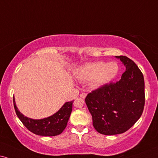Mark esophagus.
<instances>
[{"instance_id": "1", "label": "esophagus", "mask_w": 158, "mask_h": 158, "mask_svg": "<svg viewBox=\"0 0 158 158\" xmlns=\"http://www.w3.org/2000/svg\"><path fill=\"white\" fill-rule=\"evenodd\" d=\"M86 96H87V94L86 93H81L80 95V97L81 98H85Z\"/></svg>"}]
</instances>
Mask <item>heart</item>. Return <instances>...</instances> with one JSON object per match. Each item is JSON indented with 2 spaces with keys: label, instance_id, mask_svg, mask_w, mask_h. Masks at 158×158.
I'll return each instance as SVG.
<instances>
[{
  "label": "heart",
  "instance_id": "b5f03b06",
  "mask_svg": "<svg viewBox=\"0 0 158 158\" xmlns=\"http://www.w3.org/2000/svg\"><path fill=\"white\" fill-rule=\"evenodd\" d=\"M119 66L116 62L103 61L89 63L79 66L74 74L78 80L88 81L93 88H100L110 82L117 76Z\"/></svg>",
  "mask_w": 158,
  "mask_h": 158
}]
</instances>
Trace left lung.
Here are the masks:
<instances>
[{
  "instance_id": "left-lung-1",
  "label": "left lung",
  "mask_w": 158,
  "mask_h": 158,
  "mask_svg": "<svg viewBox=\"0 0 158 158\" xmlns=\"http://www.w3.org/2000/svg\"><path fill=\"white\" fill-rule=\"evenodd\" d=\"M125 66L120 80L89 93L85 103L98 132L116 135L129 130L142 114L144 79L136 64L126 56H115Z\"/></svg>"
}]
</instances>
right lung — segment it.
I'll list each match as a JSON object with an SVG mask.
<instances>
[{
    "instance_id": "1",
    "label": "right lung",
    "mask_w": 158,
    "mask_h": 158,
    "mask_svg": "<svg viewBox=\"0 0 158 158\" xmlns=\"http://www.w3.org/2000/svg\"><path fill=\"white\" fill-rule=\"evenodd\" d=\"M73 101L65 103L57 112L50 117L40 119H33L25 117L18 110L15 97L13 98L14 106L18 118L31 132L42 136H55L60 134L64 131L72 111Z\"/></svg>"
}]
</instances>
